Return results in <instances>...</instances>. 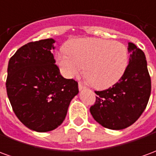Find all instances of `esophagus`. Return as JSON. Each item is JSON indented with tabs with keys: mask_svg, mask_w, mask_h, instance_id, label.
Wrapping results in <instances>:
<instances>
[{
	"mask_svg": "<svg viewBox=\"0 0 156 156\" xmlns=\"http://www.w3.org/2000/svg\"><path fill=\"white\" fill-rule=\"evenodd\" d=\"M85 88H85L83 85L81 84V83H78V89H79V91H82V90H83Z\"/></svg>",
	"mask_w": 156,
	"mask_h": 156,
	"instance_id": "obj_1",
	"label": "esophagus"
}]
</instances>
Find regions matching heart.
I'll list each match as a JSON object with an SVG mask.
<instances>
[{"label":"heart","mask_w":156,"mask_h":156,"mask_svg":"<svg viewBox=\"0 0 156 156\" xmlns=\"http://www.w3.org/2000/svg\"><path fill=\"white\" fill-rule=\"evenodd\" d=\"M67 52L56 56L62 74L73 78L81 72L94 88L106 89L120 80L129 63L126 46L103 38H80L68 42Z\"/></svg>","instance_id":"heart-1"}]
</instances>
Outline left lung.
<instances>
[{
  "label": "left lung",
  "mask_w": 156,
  "mask_h": 156,
  "mask_svg": "<svg viewBox=\"0 0 156 156\" xmlns=\"http://www.w3.org/2000/svg\"><path fill=\"white\" fill-rule=\"evenodd\" d=\"M130 53L126 71L112 88L97 91L95 105L90 113L103 127L123 129L140 118L151 96V82L144 51L134 43H128Z\"/></svg>",
  "instance_id": "1"
}]
</instances>
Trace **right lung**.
Wrapping results in <instances>:
<instances>
[{"label":"right lung","instance_id":"right-lung-1","mask_svg":"<svg viewBox=\"0 0 156 156\" xmlns=\"http://www.w3.org/2000/svg\"><path fill=\"white\" fill-rule=\"evenodd\" d=\"M55 40L29 42L8 63L6 92L13 111L25 126L37 132L55 129L65 119L78 83L61 74L51 51Z\"/></svg>","mask_w":156,"mask_h":156}]
</instances>
